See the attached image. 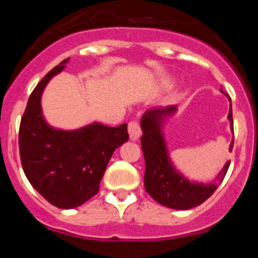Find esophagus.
<instances>
[{"label": "esophagus", "instance_id": "obj_1", "mask_svg": "<svg viewBox=\"0 0 258 258\" xmlns=\"http://www.w3.org/2000/svg\"><path fill=\"white\" fill-rule=\"evenodd\" d=\"M127 132H129V137L132 141H137L141 136V125L137 120H132L127 124Z\"/></svg>", "mask_w": 258, "mask_h": 258}]
</instances>
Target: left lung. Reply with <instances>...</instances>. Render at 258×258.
I'll return each mask as SVG.
<instances>
[{
    "label": "left lung",
    "mask_w": 258,
    "mask_h": 258,
    "mask_svg": "<svg viewBox=\"0 0 258 258\" xmlns=\"http://www.w3.org/2000/svg\"><path fill=\"white\" fill-rule=\"evenodd\" d=\"M174 111L175 107L151 109L147 111L142 117L141 127L143 134L141 137V147L146 163L145 188L151 195L152 199L156 200L161 206L173 209H190L200 206L217 190L218 184L226 175L230 161L225 164L223 169L214 179L213 184L191 183L175 172L166 154L165 142L159 126L161 116ZM229 120L232 126L231 107H230ZM232 147H234V140L230 146V151H232Z\"/></svg>",
    "instance_id": "1"
}]
</instances>
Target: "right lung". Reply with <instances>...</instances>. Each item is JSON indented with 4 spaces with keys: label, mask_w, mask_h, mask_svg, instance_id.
Wrapping results in <instances>:
<instances>
[{
    "label": "right lung",
    "mask_w": 258,
    "mask_h": 258,
    "mask_svg": "<svg viewBox=\"0 0 258 258\" xmlns=\"http://www.w3.org/2000/svg\"><path fill=\"white\" fill-rule=\"evenodd\" d=\"M67 61L49 71L33 89L19 127L20 161L27 178L42 198L61 209L76 208L98 194L113 151L129 140L126 124H93L74 132L46 124L41 94Z\"/></svg>",
    "instance_id": "1"
}]
</instances>
